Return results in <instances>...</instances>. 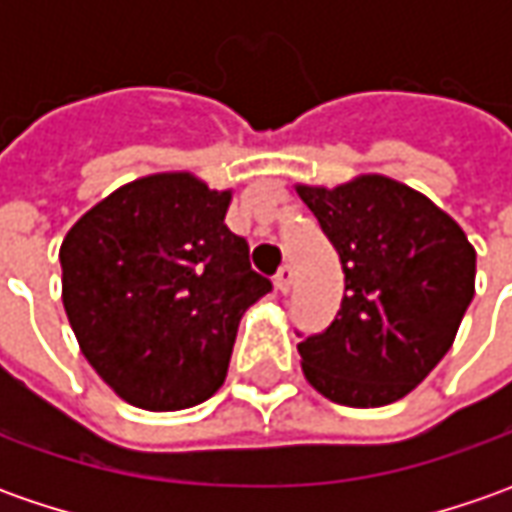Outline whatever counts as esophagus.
Wrapping results in <instances>:
<instances>
[{
	"label": "esophagus",
	"instance_id": "1",
	"mask_svg": "<svg viewBox=\"0 0 512 512\" xmlns=\"http://www.w3.org/2000/svg\"><path fill=\"white\" fill-rule=\"evenodd\" d=\"M273 285H276V290H279V293H287V290H290V285H293V267L290 265L282 267V270L276 273Z\"/></svg>",
	"mask_w": 512,
	"mask_h": 512
}]
</instances>
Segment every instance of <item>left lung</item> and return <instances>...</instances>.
Here are the masks:
<instances>
[{
  "label": "left lung",
  "instance_id": "left-lung-1",
  "mask_svg": "<svg viewBox=\"0 0 512 512\" xmlns=\"http://www.w3.org/2000/svg\"><path fill=\"white\" fill-rule=\"evenodd\" d=\"M296 193L344 270L333 325L299 342L305 379L347 407L399 402L453 347L476 293V250L453 216L390 176Z\"/></svg>",
  "mask_w": 512,
  "mask_h": 512
}]
</instances>
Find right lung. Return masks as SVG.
Wrapping results in <instances>:
<instances>
[{
	"label": "right lung",
	"mask_w": 512,
	"mask_h": 512,
	"mask_svg": "<svg viewBox=\"0 0 512 512\" xmlns=\"http://www.w3.org/2000/svg\"><path fill=\"white\" fill-rule=\"evenodd\" d=\"M230 199L187 170L150 173L96 202L59 247L79 350L133 407L210 399L245 310L270 293L245 239L227 230Z\"/></svg>",
	"instance_id": "right-lung-1"
}]
</instances>
